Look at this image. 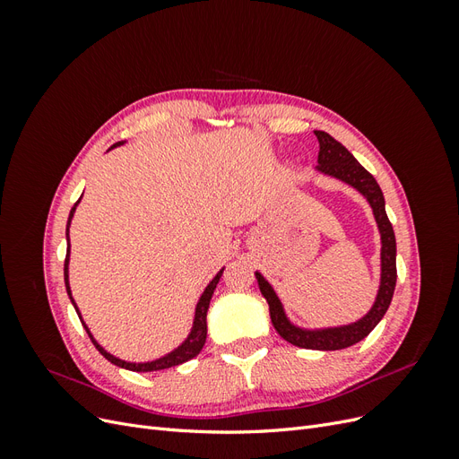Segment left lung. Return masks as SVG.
Listing matches in <instances>:
<instances>
[{"label": "left lung", "mask_w": 459, "mask_h": 459, "mask_svg": "<svg viewBox=\"0 0 459 459\" xmlns=\"http://www.w3.org/2000/svg\"><path fill=\"white\" fill-rule=\"evenodd\" d=\"M314 134L319 142L316 169L358 189L373 208V216L381 233V285L377 299H375L371 310L362 319H358L356 324L314 331L300 329L289 322L280 299H277L275 290L266 280H264L262 273L256 272L255 275L258 280L260 293L268 300L272 324L287 342L300 346V349L312 351H341L346 349V346H352L366 339L388 310V304L393 300L396 287V239L393 224L388 221V216L385 212L383 191L379 184L375 182V178L352 157V152L349 149L335 140V137H331L327 132L322 130H316Z\"/></svg>", "instance_id": "1"}]
</instances>
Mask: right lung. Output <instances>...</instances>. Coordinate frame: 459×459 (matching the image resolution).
I'll use <instances>...</instances> for the list:
<instances>
[{"label": "right lung", "mask_w": 459, "mask_h": 459, "mask_svg": "<svg viewBox=\"0 0 459 459\" xmlns=\"http://www.w3.org/2000/svg\"><path fill=\"white\" fill-rule=\"evenodd\" d=\"M117 145H122V142L115 143L113 147H117ZM113 147H110V149H113ZM80 199H82V197H80ZM80 199L74 203L71 214H68V221H66V239H68V226H71V220H73V216H74V211H76V206H78ZM68 255H71V245H68L66 258H65V285H66V293H68V297H71V300H73V304H74V308H76V314H78V317H80V322H82V325L86 327L91 342L95 344V349L100 351V352L108 359L110 364H115V366L124 368V369H130V371H159V369H166V368H174V366L184 364V362H187V359L195 358V356L203 351L204 341H206V312H208V304H211L212 293H214V289H216V285H218V281H220V277H221V272H224V270H220V272L216 273L214 280H212L211 283H208V287L204 289V293L201 295V299H199V302H197V308H195V319H193V327H191V333L187 335V339H186L182 344H179L176 351H172L170 354H166V356H162V358H159V359H152V362L134 364V362H124V359H120V358H117V356H113V354H108V352L103 349V346L91 337V333H90L88 325L84 324V319H82V316H80V312H78V307H76V302H74V299H73V295H71V287H68Z\"/></svg>", "instance_id": "add662e5"}]
</instances>
